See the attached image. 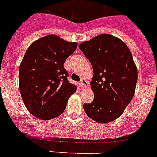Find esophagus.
<instances>
[{"label":"esophagus","mask_w":157,"mask_h":157,"mask_svg":"<svg viewBox=\"0 0 157 157\" xmlns=\"http://www.w3.org/2000/svg\"><path fill=\"white\" fill-rule=\"evenodd\" d=\"M80 85H81V87H87L88 86V82H87L86 80L82 79L81 82H80Z\"/></svg>","instance_id":"34e87169"}]
</instances>
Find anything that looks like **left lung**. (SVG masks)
<instances>
[{
  "label": "left lung",
  "instance_id": "1",
  "mask_svg": "<svg viewBox=\"0 0 157 157\" xmlns=\"http://www.w3.org/2000/svg\"><path fill=\"white\" fill-rule=\"evenodd\" d=\"M79 48L93 69L90 85L94 99L84 105L85 113L97 123L115 121L135 93L137 68L131 51L120 38L106 33L82 42Z\"/></svg>",
  "mask_w": 157,
  "mask_h": 157
}]
</instances>
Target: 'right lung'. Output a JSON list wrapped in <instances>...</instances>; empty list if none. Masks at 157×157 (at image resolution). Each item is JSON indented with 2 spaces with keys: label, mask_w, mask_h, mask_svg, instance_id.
<instances>
[{
  "label": "right lung",
  "mask_w": 157,
  "mask_h": 157,
  "mask_svg": "<svg viewBox=\"0 0 157 157\" xmlns=\"http://www.w3.org/2000/svg\"><path fill=\"white\" fill-rule=\"evenodd\" d=\"M77 47L51 34L30 44L19 68V89L32 115L48 121L62 114L77 87L67 80L64 64Z\"/></svg>",
  "instance_id": "obj_1"
}]
</instances>
